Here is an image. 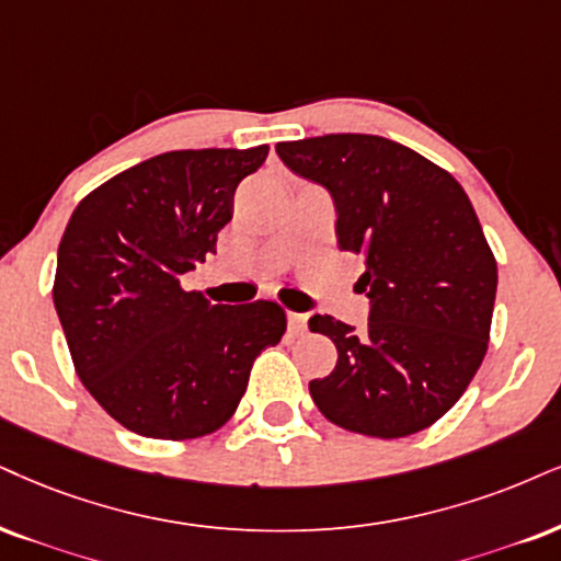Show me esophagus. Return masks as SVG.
Returning <instances> with one entry per match:
<instances>
[{
	"label": "esophagus",
	"instance_id": "esophagus-1",
	"mask_svg": "<svg viewBox=\"0 0 561 561\" xmlns=\"http://www.w3.org/2000/svg\"><path fill=\"white\" fill-rule=\"evenodd\" d=\"M288 330H291V335H301L307 330V314L288 312Z\"/></svg>",
	"mask_w": 561,
	"mask_h": 561
}]
</instances>
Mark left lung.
Instances as JSON below:
<instances>
[{
	"label": "left lung",
	"mask_w": 561,
	"mask_h": 561,
	"mask_svg": "<svg viewBox=\"0 0 561 561\" xmlns=\"http://www.w3.org/2000/svg\"><path fill=\"white\" fill-rule=\"evenodd\" d=\"M296 174L328 186L337 247L362 254L366 330L330 314L309 320L337 364L312 379L322 416L366 437L398 439L458 403L486 356L496 260L471 199L449 171L379 135L278 142Z\"/></svg>",
	"instance_id": "8db88e82"
}]
</instances>
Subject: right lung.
Here are the masks:
<instances>
[{
    "label": "right lung",
    "mask_w": 561,
    "mask_h": 561,
    "mask_svg": "<svg viewBox=\"0 0 561 561\" xmlns=\"http://www.w3.org/2000/svg\"><path fill=\"white\" fill-rule=\"evenodd\" d=\"M257 148L171 150L95 186L59 244L54 307L85 390L129 432L195 439L226 424L254 358L286 333L275 301L224 307L182 288L216 252Z\"/></svg>",
    "instance_id": "obj_1"
}]
</instances>
